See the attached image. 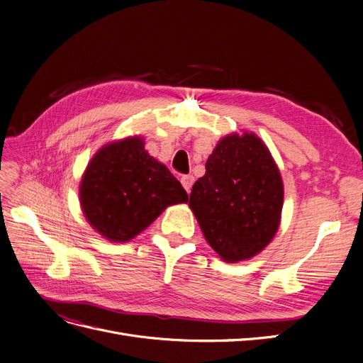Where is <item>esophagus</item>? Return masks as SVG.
Returning a JSON list of instances; mask_svg holds the SVG:
<instances>
[{
  "label": "esophagus",
  "mask_w": 363,
  "mask_h": 363,
  "mask_svg": "<svg viewBox=\"0 0 363 363\" xmlns=\"http://www.w3.org/2000/svg\"><path fill=\"white\" fill-rule=\"evenodd\" d=\"M181 182H182V186L186 190V193L191 191V186L194 184V177L193 175H185L181 178Z\"/></svg>",
  "instance_id": "34e87169"
}]
</instances>
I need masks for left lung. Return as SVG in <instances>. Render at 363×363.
<instances>
[{
    "label": "left lung",
    "instance_id": "obj_1",
    "mask_svg": "<svg viewBox=\"0 0 363 363\" xmlns=\"http://www.w3.org/2000/svg\"><path fill=\"white\" fill-rule=\"evenodd\" d=\"M188 206L224 261L259 254L274 238L283 208V182L269 148L255 133L220 139Z\"/></svg>",
    "mask_w": 363,
    "mask_h": 363
}]
</instances>
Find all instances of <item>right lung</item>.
I'll return each mask as SVG.
<instances>
[{"label":"right lung","mask_w":363,"mask_h":363,"mask_svg":"<svg viewBox=\"0 0 363 363\" xmlns=\"http://www.w3.org/2000/svg\"><path fill=\"white\" fill-rule=\"evenodd\" d=\"M140 136L102 147L86 167L80 203L89 224L109 242H129L170 204L188 196Z\"/></svg>","instance_id":"right-lung-1"}]
</instances>
